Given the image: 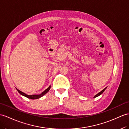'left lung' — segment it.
<instances>
[{"label":"left lung","instance_id":"left-lung-1","mask_svg":"<svg viewBox=\"0 0 129 129\" xmlns=\"http://www.w3.org/2000/svg\"><path fill=\"white\" fill-rule=\"evenodd\" d=\"M107 89V87H105V88L104 89H103V90H102V91H100L99 93H97L96 94V95H95V96H94L93 97V98H95V97H98V96H99L100 95H101V94H102V93L103 92H104L105 91V90H106Z\"/></svg>","mask_w":129,"mask_h":129}]
</instances>
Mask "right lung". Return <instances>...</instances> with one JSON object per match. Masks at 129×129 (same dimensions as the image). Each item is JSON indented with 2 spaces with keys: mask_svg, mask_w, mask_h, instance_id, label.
I'll list each match as a JSON object with an SVG mask.
<instances>
[{
  "mask_svg": "<svg viewBox=\"0 0 129 129\" xmlns=\"http://www.w3.org/2000/svg\"><path fill=\"white\" fill-rule=\"evenodd\" d=\"M50 88H51V85H50V86L48 87V88H47L46 90H45L44 91H43L42 93H41L39 94V95H27V94L25 93H24V92H22L21 91H20V90H19L18 89H17V88H16V90H17V91H18V92H19L21 95H22V96H23L26 97H27V98L29 99L34 100V99H38L40 98V97H42V96H43L44 95H45V94H46L47 92H48L50 90Z\"/></svg>",
  "mask_w": 129,
  "mask_h": 129,
  "instance_id": "1",
  "label": "right lung"
}]
</instances>
